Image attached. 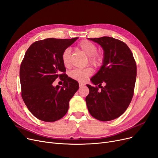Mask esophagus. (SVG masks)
<instances>
[{"mask_svg":"<svg viewBox=\"0 0 158 158\" xmlns=\"http://www.w3.org/2000/svg\"><path fill=\"white\" fill-rule=\"evenodd\" d=\"M84 85V84H82V83H79V86H80V88H81V87H82Z\"/></svg>","mask_w":158,"mask_h":158,"instance_id":"1","label":"esophagus"}]
</instances>
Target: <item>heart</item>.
Listing matches in <instances>:
<instances>
[{"instance_id": "obj_1", "label": "heart", "mask_w": 158, "mask_h": 158, "mask_svg": "<svg viewBox=\"0 0 158 158\" xmlns=\"http://www.w3.org/2000/svg\"><path fill=\"white\" fill-rule=\"evenodd\" d=\"M78 48L88 56V63L91 65L96 68L101 66L104 61V56L102 53L97 52V46L94 43L88 40H83L79 43ZM70 50L69 48H66L63 51L61 54V61L65 67H70ZM93 73L94 70L91 67L75 69L69 73V76L71 78L81 83L85 81Z\"/></svg>"}]
</instances>
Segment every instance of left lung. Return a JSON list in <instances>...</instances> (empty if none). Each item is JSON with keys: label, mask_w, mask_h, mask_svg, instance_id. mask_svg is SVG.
<instances>
[{"label": "left lung", "mask_w": 158, "mask_h": 158, "mask_svg": "<svg viewBox=\"0 0 158 158\" xmlns=\"http://www.w3.org/2000/svg\"><path fill=\"white\" fill-rule=\"evenodd\" d=\"M100 44L104 50V61L91 81L96 86L87 84L89 89L85 97L91 115L98 120L107 122L125 112L134 95L137 77V64L133 53L123 42L112 37L89 39ZM105 83L102 87L101 85ZM97 85L101 87L99 91Z\"/></svg>", "instance_id": "left-lung-1"}]
</instances>
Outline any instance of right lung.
<instances>
[{
	"instance_id": "add662e5",
	"label": "right lung",
	"mask_w": 158,
	"mask_h": 158,
	"mask_svg": "<svg viewBox=\"0 0 158 158\" xmlns=\"http://www.w3.org/2000/svg\"><path fill=\"white\" fill-rule=\"evenodd\" d=\"M78 39L50 38L29 46L20 65L21 97L32 115L40 120L53 122L68 111L69 101L79 88L77 81L69 78L61 61V54ZM57 78L62 87H53Z\"/></svg>"
}]
</instances>
